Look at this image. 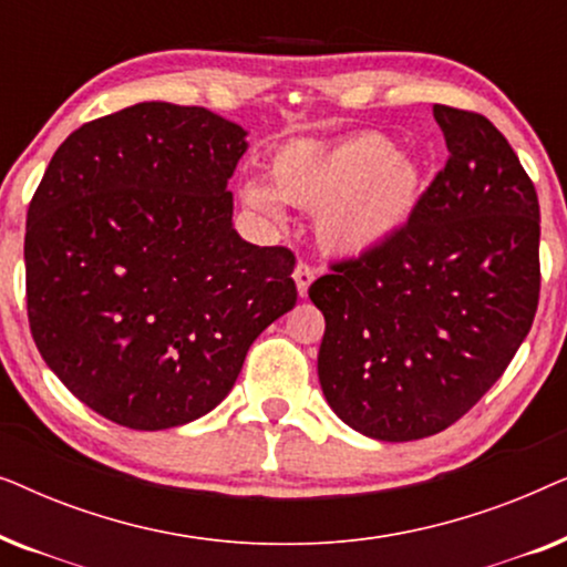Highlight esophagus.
<instances>
[{
	"instance_id": "1",
	"label": "esophagus",
	"mask_w": 567,
	"mask_h": 567,
	"mask_svg": "<svg viewBox=\"0 0 567 567\" xmlns=\"http://www.w3.org/2000/svg\"><path fill=\"white\" fill-rule=\"evenodd\" d=\"M293 281H297L299 297L305 299L309 286H312V281H315V268L307 266V262H297V268H293Z\"/></svg>"
}]
</instances>
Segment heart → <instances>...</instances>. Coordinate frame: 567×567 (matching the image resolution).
Here are the masks:
<instances>
[{
  "label": "heart",
  "mask_w": 567,
  "mask_h": 567,
  "mask_svg": "<svg viewBox=\"0 0 567 567\" xmlns=\"http://www.w3.org/2000/svg\"><path fill=\"white\" fill-rule=\"evenodd\" d=\"M270 188L239 185L243 204L270 227H284V204L317 212L324 250L361 258L392 243L408 227L423 196V167L392 138L359 131L338 142H291L274 152Z\"/></svg>",
  "instance_id": "b5f03b06"
}]
</instances>
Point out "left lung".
<instances>
[{"label":"left lung","instance_id":"left-lung-1","mask_svg":"<svg viewBox=\"0 0 567 567\" xmlns=\"http://www.w3.org/2000/svg\"><path fill=\"white\" fill-rule=\"evenodd\" d=\"M449 159L377 252L309 286L317 374L353 431L415 441L460 421L514 359L539 301V200L485 115L433 105Z\"/></svg>","mask_w":567,"mask_h":567}]
</instances>
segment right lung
Masks as SVG:
<instances>
[{
	"label": "right lung",
	"instance_id": "1",
	"mask_svg": "<svg viewBox=\"0 0 567 567\" xmlns=\"http://www.w3.org/2000/svg\"><path fill=\"white\" fill-rule=\"evenodd\" d=\"M245 136L206 107L138 103L84 123L45 167L25 229L30 332L107 421L162 431L206 415L297 305L293 252L231 227Z\"/></svg>",
	"mask_w": 567,
	"mask_h": 567
}]
</instances>
